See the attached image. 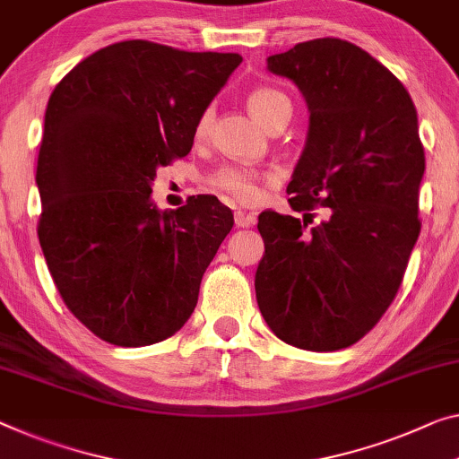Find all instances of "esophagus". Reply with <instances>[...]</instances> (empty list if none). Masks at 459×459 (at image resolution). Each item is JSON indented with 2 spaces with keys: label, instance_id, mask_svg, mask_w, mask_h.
Here are the masks:
<instances>
[{
  "label": "esophagus",
  "instance_id": "obj_1",
  "mask_svg": "<svg viewBox=\"0 0 459 459\" xmlns=\"http://www.w3.org/2000/svg\"><path fill=\"white\" fill-rule=\"evenodd\" d=\"M234 221L238 228H250L256 221V217H254V213H246V211H236Z\"/></svg>",
  "mask_w": 459,
  "mask_h": 459
}]
</instances>
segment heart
Listing matches in <instances>:
<instances>
[{
	"label": "heart",
	"mask_w": 459,
	"mask_h": 459,
	"mask_svg": "<svg viewBox=\"0 0 459 459\" xmlns=\"http://www.w3.org/2000/svg\"><path fill=\"white\" fill-rule=\"evenodd\" d=\"M248 110L252 117L264 126H269L273 121H277L279 117L291 115V102L283 94V91L260 86L250 90L248 98H246ZM211 121H213V108H205L196 118L195 123V139L201 141L207 137ZM269 176L260 174L254 168L242 166V164H230L223 166L209 178V185L213 186L217 193L228 196L230 201L238 203V205H254L263 199L264 193V180Z\"/></svg>",
	"instance_id": "heart-1"
}]
</instances>
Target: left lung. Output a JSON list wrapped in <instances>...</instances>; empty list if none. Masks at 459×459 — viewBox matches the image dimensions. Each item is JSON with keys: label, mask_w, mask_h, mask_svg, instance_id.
<instances>
[{"label": "left lung", "mask_w": 459, "mask_h": 459, "mask_svg": "<svg viewBox=\"0 0 459 459\" xmlns=\"http://www.w3.org/2000/svg\"><path fill=\"white\" fill-rule=\"evenodd\" d=\"M266 67L299 88L309 129L287 186L303 221L258 215L260 314L293 347L347 349L390 307L420 234L417 108L390 69L341 39L299 42ZM316 204L331 211L318 224Z\"/></svg>", "instance_id": "obj_1"}]
</instances>
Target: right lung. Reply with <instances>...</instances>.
<instances>
[{
	"mask_svg": "<svg viewBox=\"0 0 459 459\" xmlns=\"http://www.w3.org/2000/svg\"><path fill=\"white\" fill-rule=\"evenodd\" d=\"M239 63L123 40L77 63L48 98L40 248L69 312L102 341H166L195 312L234 215L211 195L160 211L152 182L190 152L196 118Z\"/></svg>",
	"mask_w": 459,
	"mask_h": 459,
	"instance_id": "add662e5",
	"label": "right lung"
}]
</instances>
